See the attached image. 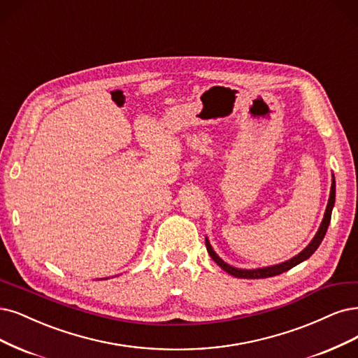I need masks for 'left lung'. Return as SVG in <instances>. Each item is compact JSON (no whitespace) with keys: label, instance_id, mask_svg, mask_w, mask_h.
<instances>
[{"label":"left lung","instance_id":"obj_1","mask_svg":"<svg viewBox=\"0 0 358 358\" xmlns=\"http://www.w3.org/2000/svg\"><path fill=\"white\" fill-rule=\"evenodd\" d=\"M335 191H336V187H335V178L331 179V188H330V196H329V203H327V207H326V213H324V217L322 220V225H320L315 237L313 238V241L306 245V248L294 257L289 259V261L282 262V264H278V265H273V266H265V268H256V269H241V268H236V266H231L228 265L227 262L222 261V259L216 255V252L212 249L210 243H208V240L206 238V248H207V252L208 255L212 256L213 261L224 269L227 271L228 274L237 277V278H266V277H274V275H278V274H282L286 273V271H289L290 268L296 266L298 264L306 261L308 257H310L317 249L318 245L322 244L324 236H326V231L329 228V224H330V217H331V210H334V206H335Z\"/></svg>","mask_w":358,"mask_h":358}]
</instances>
